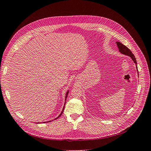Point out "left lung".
I'll return each mask as SVG.
<instances>
[{
	"instance_id": "8db88e82",
	"label": "left lung",
	"mask_w": 151,
	"mask_h": 151,
	"mask_svg": "<svg viewBox=\"0 0 151 151\" xmlns=\"http://www.w3.org/2000/svg\"><path fill=\"white\" fill-rule=\"evenodd\" d=\"M116 44H117V46H118V49H119V52L123 54V55H127L129 56V57H130L131 58V59L133 60L135 64H137V61H136V59L134 57V55L131 50L128 48L127 47H126L124 45L122 44L121 42H116ZM136 68H137V73H138V75H139V73H138V70H137V65H136Z\"/></svg>"
}]
</instances>
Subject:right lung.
Masks as SVG:
<instances>
[{"label": "right lung", "instance_id": "1", "mask_svg": "<svg viewBox=\"0 0 151 151\" xmlns=\"http://www.w3.org/2000/svg\"><path fill=\"white\" fill-rule=\"evenodd\" d=\"M68 93H69V90H68L67 91V92H66V96H65V104H64V106H63V109H62V111H61V113L60 114V115L57 117V118H55L54 119H53V120H52V121H54V120H55V119H57L59 117H60L61 116V115L63 114V111H64V109H65V104H66V98H67V96H68ZM51 122V121H45V122H43V123H47V122ZM37 123H40V122H37Z\"/></svg>", "mask_w": 151, "mask_h": 151}]
</instances>
